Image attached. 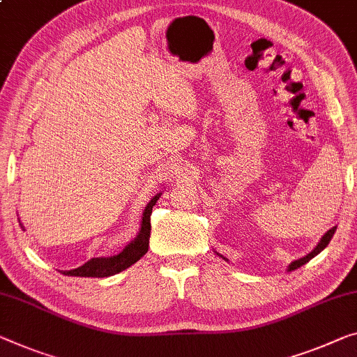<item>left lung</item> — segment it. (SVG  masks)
<instances>
[{
    "instance_id": "1",
    "label": "left lung",
    "mask_w": 357,
    "mask_h": 357,
    "mask_svg": "<svg viewBox=\"0 0 357 357\" xmlns=\"http://www.w3.org/2000/svg\"><path fill=\"white\" fill-rule=\"evenodd\" d=\"M335 229H337V227H333V228H331V229H328V231L324 234V236H322V239H321V243L319 244H317L316 245V248H314V250H312V252H310V254L308 255H305L303 257V259H298V260H295V261H292V263H290V265H289V271H294V270H297V268H300V266H303L305 265V263H308L311 259H312V257H316L317 254H319V252H322V250H324L326 248H327V244L328 243H331V239H332V236H333V233H335Z\"/></svg>"
}]
</instances>
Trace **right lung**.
I'll return each instance as SVG.
<instances>
[{"label":"right lung","mask_w":357,"mask_h":357,"mask_svg":"<svg viewBox=\"0 0 357 357\" xmlns=\"http://www.w3.org/2000/svg\"><path fill=\"white\" fill-rule=\"evenodd\" d=\"M160 195H156L153 199L148 202L145 207L144 217H142V228L137 238L126 248L121 254L114 257H107V259H92L86 261L83 266L75 268V270L63 271L67 276H79V278H108L113 274L121 273L126 268L134 265L137 260H140V257H144L148 250V243H150V231H151V211L153 206L156 204V201L160 199Z\"/></svg>","instance_id":"obj_1"}]
</instances>
